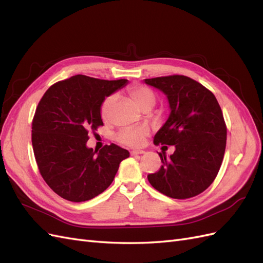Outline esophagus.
<instances>
[{
  "mask_svg": "<svg viewBox=\"0 0 263 263\" xmlns=\"http://www.w3.org/2000/svg\"><path fill=\"white\" fill-rule=\"evenodd\" d=\"M142 154H145L144 150H133V151H130L132 156H137V155H142Z\"/></svg>",
  "mask_w": 263,
  "mask_h": 263,
  "instance_id": "esophagus-1",
  "label": "esophagus"
}]
</instances>
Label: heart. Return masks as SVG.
<instances>
[{
	"mask_svg": "<svg viewBox=\"0 0 263 263\" xmlns=\"http://www.w3.org/2000/svg\"><path fill=\"white\" fill-rule=\"evenodd\" d=\"M128 93L133 100L137 103L140 108L145 107L147 105L154 106L156 103V95L151 91L149 87L144 85H133L128 89ZM115 97L114 95H109L102 103L101 106V115L102 117L106 119L109 116L110 108L114 103ZM149 133L148 127L146 126H136V127H125L122 128L117 134L118 141L123 142L125 145L129 146H139L145 136Z\"/></svg>",
	"mask_w": 263,
	"mask_h": 263,
	"instance_id": "1",
	"label": "heart"
}]
</instances>
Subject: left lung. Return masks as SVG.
<instances>
[{
	"mask_svg": "<svg viewBox=\"0 0 263 263\" xmlns=\"http://www.w3.org/2000/svg\"><path fill=\"white\" fill-rule=\"evenodd\" d=\"M147 85L168 99L170 115L155 135L156 145L174 146L162 165L148 181L159 192L172 198H189L202 193L216 178L226 148V125L214 94L193 79L170 76L145 79Z\"/></svg>",
	"mask_w": 263,
	"mask_h": 263,
	"instance_id": "1",
	"label": "left lung"
}]
</instances>
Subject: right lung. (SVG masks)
Masks as SVG:
<instances>
[{
	"instance_id": "add662e5",
	"label": "right lung",
	"mask_w": 263,
	"mask_h": 263,
	"mask_svg": "<svg viewBox=\"0 0 263 263\" xmlns=\"http://www.w3.org/2000/svg\"><path fill=\"white\" fill-rule=\"evenodd\" d=\"M127 83L77 74L51 85L39 102L31 127L34 155L45 182L65 200L85 202L103 193L129 157L114 144L99 153L86 146L89 132L103 125V101Z\"/></svg>"
}]
</instances>
